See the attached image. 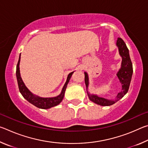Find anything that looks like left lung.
I'll return each instance as SVG.
<instances>
[{"label":"left lung","mask_w":148,"mask_h":148,"mask_svg":"<svg viewBox=\"0 0 148 148\" xmlns=\"http://www.w3.org/2000/svg\"><path fill=\"white\" fill-rule=\"evenodd\" d=\"M116 44L119 48L120 56L122 57L121 68L120 69L119 72L117 74V76L119 80L120 84H121V91L117 94V99L115 100V101H109V100L102 98V97H99L97 95H90L87 92L89 99L92 102L97 104L101 105V106H110V105L116 103L119 99L123 98L125 96V95L128 92L130 84H131L133 69H132V64L129 56V49L127 48L124 41L121 38H117ZM84 74L85 83H86L87 88L89 84L88 76H87L86 72H85Z\"/></svg>","instance_id":"left-lung-1"}]
</instances>
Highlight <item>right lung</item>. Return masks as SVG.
I'll list each match as a JSON object with an SVG mask.
<instances>
[{
    "mask_svg": "<svg viewBox=\"0 0 148 148\" xmlns=\"http://www.w3.org/2000/svg\"><path fill=\"white\" fill-rule=\"evenodd\" d=\"M19 62L20 56L16 67V77L19 91L21 93V95H23L24 98L27 101H28L30 103H31L32 104L34 105L35 106L42 109H48L50 108L56 106L57 105L60 104V102L62 101V100L64 97V92L65 90L66 89L67 84H69V80L71 79V77L74 72H71V73L68 75L66 83H65L63 88L62 89L61 93L60 94L59 96H57L56 97H52V98H42V97L35 96L33 94H32L31 92L29 91V89L27 88L26 86H25L24 83L23 81H22L21 76H20Z\"/></svg>",
    "mask_w": 148,
    "mask_h": 148,
    "instance_id": "right-lung-1",
    "label": "right lung"
}]
</instances>
